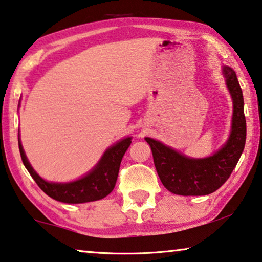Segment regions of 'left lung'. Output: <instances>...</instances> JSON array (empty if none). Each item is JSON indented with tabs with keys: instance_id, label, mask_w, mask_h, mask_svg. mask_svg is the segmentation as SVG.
Instances as JSON below:
<instances>
[{
	"instance_id": "obj_1",
	"label": "left lung",
	"mask_w": 262,
	"mask_h": 262,
	"mask_svg": "<svg viewBox=\"0 0 262 262\" xmlns=\"http://www.w3.org/2000/svg\"><path fill=\"white\" fill-rule=\"evenodd\" d=\"M222 71L234 106L231 132L222 148L211 157L193 159L160 141L145 138L152 149L158 176L169 192L182 196H204L215 192L227 182L240 159L247 132L243 95L234 70L223 66Z\"/></svg>"
}]
</instances>
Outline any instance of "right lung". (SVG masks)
<instances>
[{
	"instance_id": "1",
	"label": "right lung",
	"mask_w": 262,
	"mask_h": 262,
	"mask_svg": "<svg viewBox=\"0 0 262 262\" xmlns=\"http://www.w3.org/2000/svg\"><path fill=\"white\" fill-rule=\"evenodd\" d=\"M132 143V138L122 139L105 150L98 164L78 180L70 183H50L43 180L29 164L22 148L19 134V149L22 163L38 186L53 200L62 203L78 204L104 198L115 187L121 160Z\"/></svg>"
}]
</instances>
